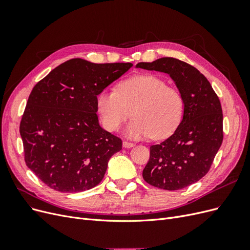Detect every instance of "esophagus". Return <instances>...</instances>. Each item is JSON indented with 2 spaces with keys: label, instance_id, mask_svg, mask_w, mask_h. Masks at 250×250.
Masks as SVG:
<instances>
[{
  "label": "esophagus",
  "instance_id": "esophagus-1",
  "mask_svg": "<svg viewBox=\"0 0 250 250\" xmlns=\"http://www.w3.org/2000/svg\"><path fill=\"white\" fill-rule=\"evenodd\" d=\"M134 146V144L131 142H128V141H123V147L124 148H131Z\"/></svg>",
  "mask_w": 250,
  "mask_h": 250
}]
</instances>
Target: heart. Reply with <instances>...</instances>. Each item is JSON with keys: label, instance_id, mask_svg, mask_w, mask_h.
I'll return each instance as SVG.
<instances>
[{"label": "heart", "instance_id": "b5f03b06", "mask_svg": "<svg viewBox=\"0 0 250 250\" xmlns=\"http://www.w3.org/2000/svg\"><path fill=\"white\" fill-rule=\"evenodd\" d=\"M97 111L105 129L118 131L134 117L126 128L132 139H164L179 125L184 116V97L164 79L144 75L121 81L116 89H105L97 96Z\"/></svg>", "mask_w": 250, "mask_h": 250}]
</instances>
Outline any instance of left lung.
Wrapping results in <instances>:
<instances>
[{
  "instance_id": "obj_1",
  "label": "left lung",
  "mask_w": 250,
  "mask_h": 250,
  "mask_svg": "<svg viewBox=\"0 0 250 250\" xmlns=\"http://www.w3.org/2000/svg\"><path fill=\"white\" fill-rule=\"evenodd\" d=\"M137 67L170 75L184 97L185 110L179 126L170 138L150 147V158L143 170L149 185L175 191L201 179L208 172L223 141L221 103L208 80L196 67L173 57Z\"/></svg>"
}]
</instances>
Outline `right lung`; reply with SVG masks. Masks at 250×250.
Segmentation results:
<instances>
[{
	"label": "right lung",
	"instance_id": "right-lung-1",
	"mask_svg": "<svg viewBox=\"0 0 250 250\" xmlns=\"http://www.w3.org/2000/svg\"><path fill=\"white\" fill-rule=\"evenodd\" d=\"M132 66L70 59L39 81L20 124L27 167L55 191L77 193L100 184L122 140L104 130L97 96Z\"/></svg>",
	"mask_w": 250,
	"mask_h": 250
}]
</instances>
